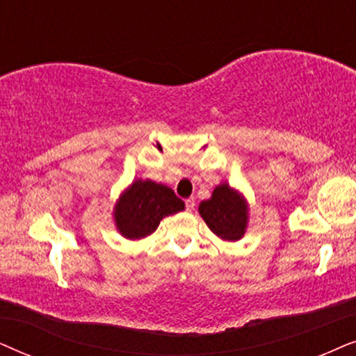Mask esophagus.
I'll use <instances>...</instances> for the list:
<instances>
[{"label":"esophagus","instance_id":"1","mask_svg":"<svg viewBox=\"0 0 356 356\" xmlns=\"http://www.w3.org/2000/svg\"><path fill=\"white\" fill-rule=\"evenodd\" d=\"M186 208H187V211L195 210V198H193V197L187 198V200H186Z\"/></svg>","mask_w":356,"mask_h":356}]
</instances>
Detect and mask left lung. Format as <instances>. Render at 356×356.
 Instances as JSON below:
<instances>
[{
  "label": "left lung",
  "mask_w": 356,
  "mask_h": 356,
  "mask_svg": "<svg viewBox=\"0 0 356 356\" xmlns=\"http://www.w3.org/2000/svg\"><path fill=\"white\" fill-rule=\"evenodd\" d=\"M198 211L208 227L221 239L238 241L244 236L248 226V207L239 193L227 184L218 186L210 200L200 203Z\"/></svg>",
  "instance_id": "8db88e82"
}]
</instances>
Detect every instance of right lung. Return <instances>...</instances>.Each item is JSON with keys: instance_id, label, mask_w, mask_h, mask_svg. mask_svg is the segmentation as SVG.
<instances>
[{"instance_id": "add662e5", "label": "right lung", "mask_w": 356, "mask_h": 356, "mask_svg": "<svg viewBox=\"0 0 356 356\" xmlns=\"http://www.w3.org/2000/svg\"><path fill=\"white\" fill-rule=\"evenodd\" d=\"M186 208L172 188L153 181H135L115 207V225L122 236L141 239L154 233L164 216Z\"/></svg>"}]
</instances>
